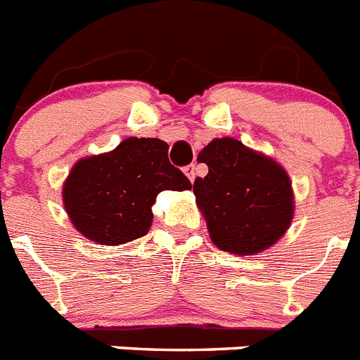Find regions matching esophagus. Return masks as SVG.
<instances>
[{
  "label": "esophagus",
  "mask_w": 360,
  "mask_h": 360,
  "mask_svg": "<svg viewBox=\"0 0 360 360\" xmlns=\"http://www.w3.org/2000/svg\"><path fill=\"white\" fill-rule=\"evenodd\" d=\"M184 173H186V176L189 178V182H195L196 178V167L193 164L187 165V167H184Z\"/></svg>",
  "instance_id": "esophagus-1"
}]
</instances>
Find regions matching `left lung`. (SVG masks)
Segmentation results:
<instances>
[{
	"label": "left lung",
	"mask_w": 360,
	"mask_h": 360,
	"mask_svg": "<svg viewBox=\"0 0 360 360\" xmlns=\"http://www.w3.org/2000/svg\"><path fill=\"white\" fill-rule=\"evenodd\" d=\"M198 160L209 173L196 178L193 191L212 243L238 256H256L278 243L295 211L285 167L232 136L209 142Z\"/></svg>",
	"instance_id": "1"
}]
</instances>
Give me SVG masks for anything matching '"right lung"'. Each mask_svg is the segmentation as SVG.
I'll use <instances>...</instances> for the list:
<instances>
[{
  "label": "right lung",
  "mask_w": 360,
  "mask_h": 360,
  "mask_svg": "<svg viewBox=\"0 0 360 360\" xmlns=\"http://www.w3.org/2000/svg\"><path fill=\"white\" fill-rule=\"evenodd\" d=\"M167 151L160 139L128 136L113 151L75 162L63 184L73 227L94 243L113 247L148 234L158 193L191 189Z\"/></svg>",
  "instance_id": "obj_1"
}]
</instances>
